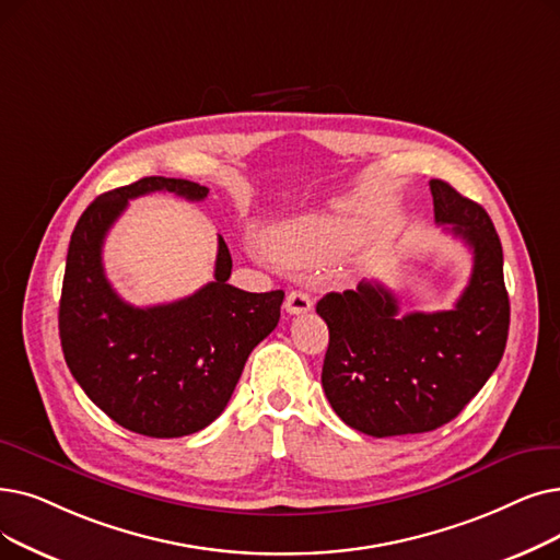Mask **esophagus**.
Wrapping results in <instances>:
<instances>
[{"label": "esophagus", "mask_w": 560, "mask_h": 560, "mask_svg": "<svg viewBox=\"0 0 560 560\" xmlns=\"http://www.w3.org/2000/svg\"><path fill=\"white\" fill-rule=\"evenodd\" d=\"M283 306L288 313L300 315V313H306L313 308V300L304 293V290H293V293H288Z\"/></svg>", "instance_id": "34e87169"}]
</instances>
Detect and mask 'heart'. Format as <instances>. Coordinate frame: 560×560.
I'll use <instances>...</instances> for the list:
<instances>
[{"instance_id": "obj_1", "label": "heart", "mask_w": 560, "mask_h": 560, "mask_svg": "<svg viewBox=\"0 0 560 560\" xmlns=\"http://www.w3.org/2000/svg\"><path fill=\"white\" fill-rule=\"evenodd\" d=\"M350 247V231L346 224L336 220H298L283 224L272 233V249L275 254L295 267L318 265L338 254H343Z\"/></svg>"}]
</instances>
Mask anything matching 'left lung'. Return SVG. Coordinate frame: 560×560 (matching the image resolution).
Wrapping results in <instances>:
<instances>
[{"instance_id": "8db88e82", "label": "left lung", "mask_w": 560, "mask_h": 560, "mask_svg": "<svg viewBox=\"0 0 560 560\" xmlns=\"http://www.w3.org/2000/svg\"><path fill=\"white\" fill-rule=\"evenodd\" d=\"M434 222L474 252L467 288L451 311L398 315L377 281L327 293L315 311L329 327L323 388L336 415L371 436L417 434L453 421L497 371L510 302L490 214L448 183L430 180Z\"/></svg>"}]
</instances>
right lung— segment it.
Instances as JSON below:
<instances>
[{
	"label": "right lung",
	"instance_id": "add662e5",
	"mask_svg": "<svg viewBox=\"0 0 560 560\" xmlns=\"http://www.w3.org/2000/svg\"><path fill=\"white\" fill-rule=\"evenodd\" d=\"M151 191L208 197L199 183L162 176L101 194L70 235L59 336L72 377L112 421L172 440L222 415L252 350L281 318L283 290L226 283L233 260L220 235L214 281L194 295L145 308L120 300L105 277L103 242L128 201Z\"/></svg>",
	"mask_w": 560,
	"mask_h": 560
}]
</instances>
